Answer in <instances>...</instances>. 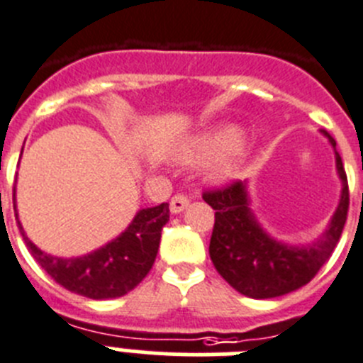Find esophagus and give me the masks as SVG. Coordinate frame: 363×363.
<instances>
[{
	"label": "esophagus",
	"instance_id": "1",
	"mask_svg": "<svg viewBox=\"0 0 363 363\" xmlns=\"http://www.w3.org/2000/svg\"><path fill=\"white\" fill-rule=\"evenodd\" d=\"M188 204H189L188 195L175 194L174 197H172V201H169V210H172V213H181Z\"/></svg>",
	"mask_w": 363,
	"mask_h": 363
}]
</instances>
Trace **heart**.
<instances>
[{
    "label": "heart",
    "mask_w": 363,
    "mask_h": 363,
    "mask_svg": "<svg viewBox=\"0 0 363 363\" xmlns=\"http://www.w3.org/2000/svg\"><path fill=\"white\" fill-rule=\"evenodd\" d=\"M240 139H242V132L237 126H222V128L211 130L189 143V146H186L182 152V159L186 162H194V164L218 161V159L226 157L228 153L235 152L237 146L240 145ZM233 174L235 164H224L217 172L220 179H228Z\"/></svg>",
    "instance_id": "heart-1"
}]
</instances>
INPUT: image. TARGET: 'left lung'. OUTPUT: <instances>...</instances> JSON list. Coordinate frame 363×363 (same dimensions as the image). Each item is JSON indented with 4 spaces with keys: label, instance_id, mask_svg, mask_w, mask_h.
Wrapping results in <instances>:
<instances>
[{
    "label": "left lung",
    "instance_id": "1",
    "mask_svg": "<svg viewBox=\"0 0 363 363\" xmlns=\"http://www.w3.org/2000/svg\"><path fill=\"white\" fill-rule=\"evenodd\" d=\"M333 148L336 141L322 130ZM336 153V169L342 179V197L325 233L303 247L277 242L255 218L246 184L230 182L202 194L215 210L210 257L218 275L233 289L251 298H275L306 286L329 260L347 220L349 186L342 157Z\"/></svg>",
    "mask_w": 363,
    "mask_h": 363
}]
</instances>
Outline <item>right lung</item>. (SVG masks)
<instances>
[{
  "label": "right lung",
  "instance_id": "add662e5",
  "mask_svg": "<svg viewBox=\"0 0 363 363\" xmlns=\"http://www.w3.org/2000/svg\"><path fill=\"white\" fill-rule=\"evenodd\" d=\"M12 201L16 211V188L12 191ZM168 220V202L145 208L112 242L77 259H61L45 253L25 235L19 220L18 226L35 262L55 282L77 295L104 300L126 295L148 275L157 257L162 226Z\"/></svg>",
  "mask_w": 363,
  "mask_h": 363
}]
</instances>
